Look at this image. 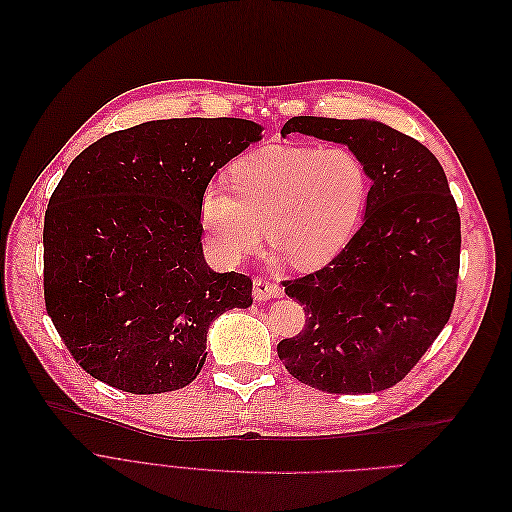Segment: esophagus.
<instances>
[{"instance_id": "34e87169", "label": "esophagus", "mask_w": 512, "mask_h": 512, "mask_svg": "<svg viewBox=\"0 0 512 512\" xmlns=\"http://www.w3.org/2000/svg\"><path fill=\"white\" fill-rule=\"evenodd\" d=\"M281 294H283V289L277 283L264 279V277L254 279V300L264 302V300H271V298H279Z\"/></svg>"}]
</instances>
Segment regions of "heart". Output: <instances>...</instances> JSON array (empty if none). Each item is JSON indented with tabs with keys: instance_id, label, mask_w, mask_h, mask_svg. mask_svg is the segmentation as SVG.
<instances>
[{
	"instance_id": "b5f03b06",
	"label": "heart",
	"mask_w": 512,
	"mask_h": 512,
	"mask_svg": "<svg viewBox=\"0 0 512 512\" xmlns=\"http://www.w3.org/2000/svg\"><path fill=\"white\" fill-rule=\"evenodd\" d=\"M233 191L208 187L202 225L218 258L237 264L262 241L296 269L327 264L354 235L369 198L362 162L344 148L266 145L231 168Z\"/></svg>"
}]
</instances>
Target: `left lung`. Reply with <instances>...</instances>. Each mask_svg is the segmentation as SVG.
<instances>
[{
    "instance_id": "obj_1",
    "label": "left lung",
    "mask_w": 512,
    "mask_h": 512,
    "mask_svg": "<svg viewBox=\"0 0 512 512\" xmlns=\"http://www.w3.org/2000/svg\"><path fill=\"white\" fill-rule=\"evenodd\" d=\"M342 143L371 189L360 229L321 271L283 281L306 312L281 339L289 375L329 394H375L402 381L450 319L460 216L442 164L379 120L294 116L281 135Z\"/></svg>"
}]
</instances>
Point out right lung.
Returning a JSON list of instances; mask_svg holds the SVG:
<instances>
[{
  "label": "right lung",
  "instance_id": "right-lung-1",
  "mask_svg": "<svg viewBox=\"0 0 512 512\" xmlns=\"http://www.w3.org/2000/svg\"><path fill=\"white\" fill-rule=\"evenodd\" d=\"M262 139L243 118H168L91 143L45 210L43 294L83 371L131 394L189 385L210 323L252 304V279L216 273L202 198L218 168Z\"/></svg>",
  "mask_w": 512,
  "mask_h": 512
}]
</instances>
